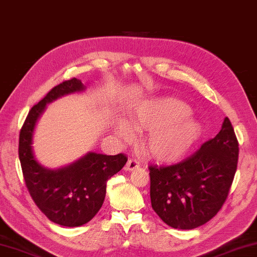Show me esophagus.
<instances>
[{"label": "esophagus", "instance_id": "34e87169", "mask_svg": "<svg viewBox=\"0 0 257 257\" xmlns=\"http://www.w3.org/2000/svg\"><path fill=\"white\" fill-rule=\"evenodd\" d=\"M139 166H141V164H139V162L137 160H135V158H130V160H128L127 164H125V170L134 171V170L138 169Z\"/></svg>", "mask_w": 257, "mask_h": 257}]
</instances>
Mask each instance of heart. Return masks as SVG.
<instances>
[{"label": "heart", "mask_w": 257, "mask_h": 257, "mask_svg": "<svg viewBox=\"0 0 257 257\" xmlns=\"http://www.w3.org/2000/svg\"><path fill=\"white\" fill-rule=\"evenodd\" d=\"M190 108L174 99H164L143 104L129 119L136 132H149L144 139V148L149 156L162 163L181 160L201 135V125L190 118ZM115 133L124 141L133 138L127 124L119 122Z\"/></svg>", "instance_id": "b5f03b06"}]
</instances>
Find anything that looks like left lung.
Instances as JSON below:
<instances>
[{
  "label": "left lung",
  "mask_w": 257,
  "mask_h": 257,
  "mask_svg": "<svg viewBox=\"0 0 257 257\" xmlns=\"http://www.w3.org/2000/svg\"><path fill=\"white\" fill-rule=\"evenodd\" d=\"M238 141L225 118L216 137L192 155L169 166H149L152 207L176 229H193L212 219L225 203L238 162Z\"/></svg>",
  "instance_id": "left-lung-1"
}]
</instances>
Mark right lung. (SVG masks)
I'll use <instances>...</instances> for the list:
<instances>
[{
  "label": "right lung",
  "mask_w": 257,
  "mask_h": 257,
  "mask_svg": "<svg viewBox=\"0 0 257 257\" xmlns=\"http://www.w3.org/2000/svg\"><path fill=\"white\" fill-rule=\"evenodd\" d=\"M82 90V82L75 77L51 88L30 109L19 136V158L32 200L50 221L66 227L82 226L95 216L104 201L106 182L128 161L122 153L114 156L88 153L72 165L50 171L35 160L31 149L32 133L46 103Z\"/></svg>",
  "instance_id": "obj_1"
}]
</instances>
